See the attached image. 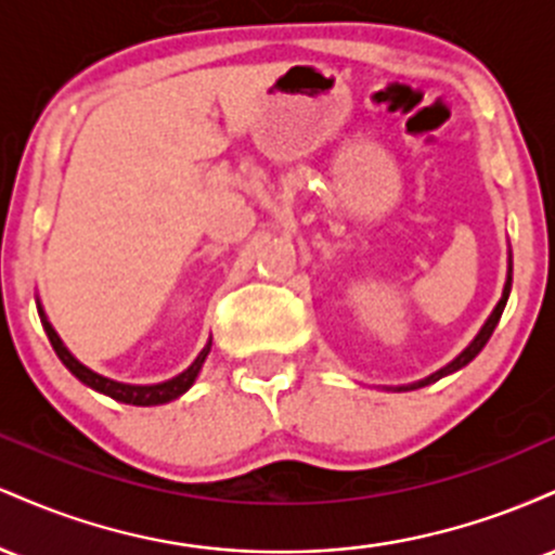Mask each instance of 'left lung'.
<instances>
[{
    "instance_id": "left-lung-1",
    "label": "left lung",
    "mask_w": 555,
    "mask_h": 555,
    "mask_svg": "<svg viewBox=\"0 0 555 555\" xmlns=\"http://www.w3.org/2000/svg\"><path fill=\"white\" fill-rule=\"evenodd\" d=\"M508 292H512V256H508V276H506V284H503V295H501V299H499V305H495V308H493V313L488 315V321L482 323V328L477 331V336H475V339L469 341V347L464 349V352L460 354V358H454V360L449 362V365L441 367V371H436V373H433V375H428V378L417 380V384H410V386H397V388H393V391H415V388H423V386H430V384H436V380H441L443 375H451V373L462 371L464 365H469V362H473V360L477 358V354H480V349L486 347V344H488L490 334H493V328L499 326V321H501V313H503V308H506Z\"/></svg>"
}]
</instances>
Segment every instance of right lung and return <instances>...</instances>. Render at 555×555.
Wrapping results in <instances>:
<instances>
[{
	"label": "right lung",
	"mask_w": 555,
	"mask_h": 555,
	"mask_svg": "<svg viewBox=\"0 0 555 555\" xmlns=\"http://www.w3.org/2000/svg\"><path fill=\"white\" fill-rule=\"evenodd\" d=\"M36 305H38V302H36ZM38 315H41L43 331H47L49 341H52V347H54L56 358H60L62 362H65V367H67V371L73 373L75 378H78V380H82V384H86V386H91L93 391H99V393H106V397H112V399L122 401V404H135V406H154V404H167V401L177 399V397H182V393L188 391V388L195 384L197 373H201V367H203V362H206L208 352H211V339H208V344H206V347H203V352L197 354L193 365H190L188 371H184V373L175 375V378L164 380V384H151V386H132V384H119V380L104 378V375L93 373L91 367H86V365H82L80 360H75V358H73V352H69V349L65 347V344H62L60 334H56L52 323H49V318H47V313H43V308H41V305H38Z\"/></svg>",
	"instance_id": "obj_1"
}]
</instances>
